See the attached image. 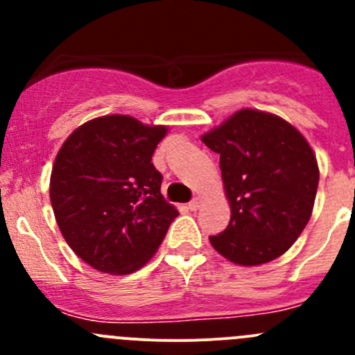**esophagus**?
Segmentation results:
<instances>
[{
	"label": "esophagus",
	"instance_id": "1",
	"mask_svg": "<svg viewBox=\"0 0 355 355\" xmlns=\"http://www.w3.org/2000/svg\"><path fill=\"white\" fill-rule=\"evenodd\" d=\"M200 202H202V199L194 198V199L191 200V202H189V209H191V211H198L199 207H200Z\"/></svg>",
	"mask_w": 355,
	"mask_h": 355
}]
</instances>
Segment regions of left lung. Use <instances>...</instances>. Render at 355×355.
Returning <instances> with one entry per match:
<instances>
[{
  "instance_id": "obj_1",
  "label": "left lung",
  "mask_w": 355,
  "mask_h": 355,
  "mask_svg": "<svg viewBox=\"0 0 355 355\" xmlns=\"http://www.w3.org/2000/svg\"><path fill=\"white\" fill-rule=\"evenodd\" d=\"M200 141L220 155L232 211L227 230L209 237L211 245L241 266L287 252L313 214L320 182L306 137L277 114L244 108Z\"/></svg>"
}]
</instances>
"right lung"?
I'll list each match as a JSON object with an SVG mask.
<instances>
[{
    "label": "right lung",
    "instance_id": "obj_1",
    "mask_svg": "<svg viewBox=\"0 0 355 355\" xmlns=\"http://www.w3.org/2000/svg\"><path fill=\"white\" fill-rule=\"evenodd\" d=\"M164 125L106 114L75 128L56 155L49 199L67 244L94 270L128 275L156 254L177 207L161 194L153 153Z\"/></svg>",
    "mask_w": 355,
    "mask_h": 355
}]
</instances>
